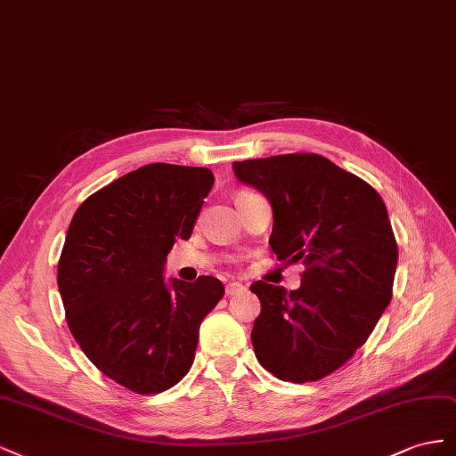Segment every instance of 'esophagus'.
<instances>
[{"label": "esophagus", "instance_id": "1", "mask_svg": "<svg viewBox=\"0 0 456 456\" xmlns=\"http://www.w3.org/2000/svg\"><path fill=\"white\" fill-rule=\"evenodd\" d=\"M244 289H246V286H244L242 282H239V281H232V282H229V284L225 286V294H227V296H235V294L242 292Z\"/></svg>", "mask_w": 456, "mask_h": 456}]
</instances>
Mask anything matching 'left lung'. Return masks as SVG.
<instances>
[{
  "mask_svg": "<svg viewBox=\"0 0 456 456\" xmlns=\"http://www.w3.org/2000/svg\"><path fill=\"white\" fill-rule=\"evenodd\" d=\"M273 208L271 250L305 264L302 284L256 281L262 302L252 344L279 380L315 382L367 342L392 300L397 244L386 204L369 183L319 154H279L232 164Z\"/></svg>",
  "mask_w": 456,
  "mask_h": 456,
  "instance_id": "8db88e82",
  "label": "left lung"
}]
</instances>
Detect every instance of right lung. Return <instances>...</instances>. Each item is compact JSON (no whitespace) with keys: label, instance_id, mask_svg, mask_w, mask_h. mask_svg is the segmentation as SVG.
Masks as SVG:
<instances>
[{"label":"right lung","instance_id":"right-lung-1","mask_svg":"<svg viewBox=\"0 0 456 456\" xmlns=\"http://www.w3.org/2000/svg\"><path fill=\"white\" fill-rule=\"evenodd\" d=\"M212 185L208 167L149 164L91 194L70 221L57 269L69 329L102 374L135 394L183 379L200 322L224 297L216 277H164Z\"/></svg>","mask_w":456,"mask_h":456}]
</instances>
